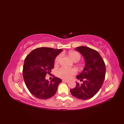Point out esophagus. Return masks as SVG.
<instances>
[{
  "label": "esophagus",
  "instance_id": "esophagus-1",
  "mask_svg": "<svg viewBox=\"0 0 124 124\" xmlns=\"http://www.w3.org/2000/svg\"><path fill=\"white\" fill-rule=\"evenodd\" d=\"M62 81H63V82H65V83H68V82H69V81H68V80H64V79H63Z\"/></svg>",
  "mask_w": 124,
  "mask_h": 124
}]
</instances>
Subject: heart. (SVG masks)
<instances>
[{
  "label": "heart",
  "mask_w": 124,
  "mask_h": 124,
  "mask_svg": "<svg viewBox=\"0 0 124 124\" xmlns=\"http://www.w3.org/2000/svg\"><path fill=\"white\" fill-rule=\"evenodd\" d=\"M69 55L70 59L75 62L78 61L80 59V55L79 53L75 51H70L69 52ZM61 56H58L55 58V64L57 65L59 64ZM77 71L75 69H67V68H62L60 69L57 71V75L59 77L64 79H69L72 76L75 75Z\"/></svg>",
  "instance_id": "b5f03b06"
}]
</instances>
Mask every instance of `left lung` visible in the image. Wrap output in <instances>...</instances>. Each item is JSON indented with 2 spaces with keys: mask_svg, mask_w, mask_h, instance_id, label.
<instances>
[{
  "mask_svg": "<svg viewBox=\"0 0 124 124\" xmlns=\"http://www.w3.org/2000/svg\"><path fill=\"white\" fill-rule=\"evenodd\" d=\"M75 50L83 55L85 66L80 74L76 77L83 81V83H76V86L71 89L70 92L76 98L88 100L93 97L102 87L106 75V65L101 55L95 50L86 46L78 47Z\"/></svg>",
  "mask_w": 124,
  "mask_h": 124,
  "instance_id": "8db88e82",
  "label": "left lung"
}]
</instances>
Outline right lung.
Returning a JSON list of instances; mask_svg holds the SVG:
<instances>
[{
	"instance_id": "add662e5",
	"label": "right lung",
	"mask_w": 124,
	"mask_h": 124,
	"mask_svg": "<svg viewBox=\"0 0 124 124\" xmlns=\"http://www.w3.org/2000/svg\"><path fill=\"white\" fill-rule=\"evenodd\" d=\"M62 51V49L39 47L25 57L23 68V79L28 90L37 98L46 100L56 93L61 79L54 77L49 82L45 77L53 69L55 57Z\"/></svg>"
}]
</instances>
